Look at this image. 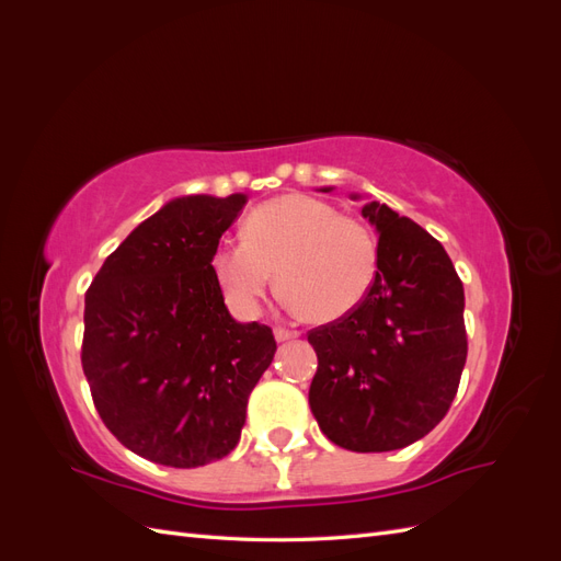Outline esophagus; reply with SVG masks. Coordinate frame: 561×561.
I'll return each mask as SVG.
<instances>
[{
	"label": "esophagus",
	"instance_id": "obj_1",
	"mask_svg": "<svg viewBox=\"0 0 561 561\" xmlns=\"http://www.w3.org/2000/svg\"><path fill=\"white\" fill-rule=\"evenodd\" d=\"M274 336H276V342H290V339H297V336H299V332H297V330L276 328V330H274Z\"/></svg>",
	"mask_w": 561,
	"mask_h": 561
}]
</instances>
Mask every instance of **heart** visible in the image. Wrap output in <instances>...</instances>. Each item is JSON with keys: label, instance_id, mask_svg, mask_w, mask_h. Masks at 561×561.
<instances>
[{"label": "heart", "instance_id": "obj_1", "mask_svg": "<svg viewBox=\"0 0 561 561\" xmlns=\"http://www.w3.org/2000/svg\"><path fill=\"white\" fill-rule=\"evenodd\" d=\"M276 271L293 311H307L318 322L339 320L358 307L375 280V236L325 201L278 196L245 217L243 239L222 241L210 254L219 293L241 316L260 311Z\"/></svg>", "mask_w": 561, "mask_h": 561}]
</instances>
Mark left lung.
Instances as JSON below:
<instances>
[{"mask_svg": "<svg viewBox=\"0 0 561 561\" xmlns=\"http://www.w3.org/2000/svg\"><path fill=\"white\" fill-rule=\"evenodd\" d=\"M363 217L379 233L369 293L348 316L309 332L318 355L311 412L328 439L360 454L428 435L468 355L463 283L445 248L386 203H367Z\"/></svg>", "mask_w": 561, "mask_h": 561, "instance_id": "8db88e82", "label": "left lung"}]
</instances>
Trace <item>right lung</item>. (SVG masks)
<instances>
[{
    "label": "right lung",
    "instance_id": "add662e5",
    "mask_svg": "<svg viewBox=\"0 0 561 561\" xmlns=\"http://www.w3.org/2000/svg\"><path fill=\"white\" fill-rule=\"evenodd\" d=\"M245 203V194L168 201L110 254L87 293L81 365L93 404L147 461L198 468L225 458L274 360V332L233 320L210 274V254Z\"/></svg>",
    "mask_w": 561,
    "mask_h": 561
}]
</instances>
